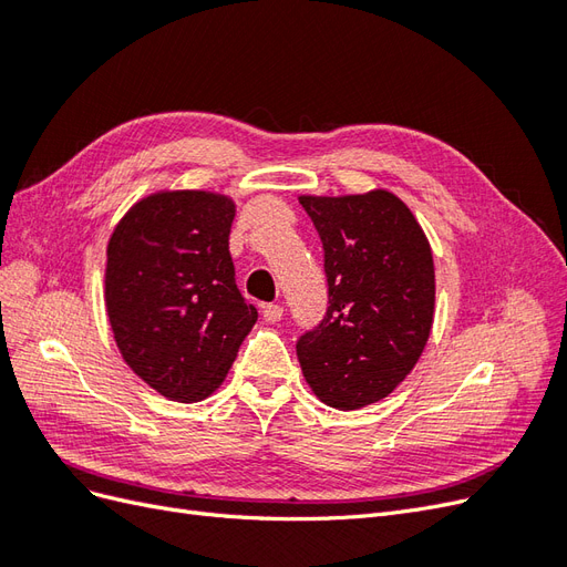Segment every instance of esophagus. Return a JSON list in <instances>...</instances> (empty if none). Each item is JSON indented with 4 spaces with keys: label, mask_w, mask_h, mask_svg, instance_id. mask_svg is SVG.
<instances>
[{
    "label": "esophagus",
    "mask_w": 567,
    "mask_h": 567,
    "mask_svg": "<svg viewBox=\"0 0 567 567\" xmlns=\"http://www.w3.org/2000/svg\"><path fill=\"white\" fill-rule=\"evenodd\" d=\"M262 317L269 323H277L284 317V307L281 305H262Z\"/></svg>",
    "instance_id": "1"
}]
</instances>
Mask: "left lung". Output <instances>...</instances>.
Here are the masks:
<instances>
[{
  "label": "left lung",
  "instance_id": "obj_1",
  "mask_svg": "<svg viewBox=\"0 0 567 567\" xmlns=\"http://www.w3.org/2000/svg\"><path fill=\"white\" fill-rule=\"evenodd\" d=\"M323 246L329 307L298 342L317 398L336 409L379 402L414 369L433 329L431 244L406 205L375 188L359 196H300Z\"/></svg>",
  "mask_w": 567,
  "mask_h": 567
}]
</instances>
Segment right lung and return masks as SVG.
<instances>
[{
  "label": "right lung",
  "instance_id": "add662e5",
  "mask_svg": "<svg viewBox=\"0 0 567 567\" xmlns=\"http://www.w3.org/2000/svg\"><path fill=\"white\" fill-rule=\"evenodd\" d=\"M234 200L161 192L120 219L106 250V312L127 367L169 400L219 388L257 310L236 286Z\"/></svg>",
  "mask_w": 567,
  "mask_h": 567
}]
</instances>
